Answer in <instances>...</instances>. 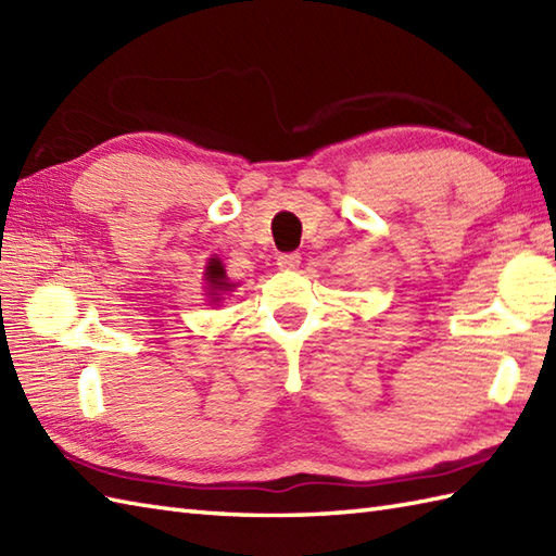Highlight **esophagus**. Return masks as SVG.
<instances>
[{"instance_id":"1","label":"esophagus","mask_w":556,"mask_h":556,"mask_svg":"<svg viewBox=\"0 0 556 556\" xmlns=\"http://www.w3.org/2000/svg\"><path fill=\"white\" fill-rule=\"evenodd\" d=\"M277 265H279V269H296L301 265V255L299 253H281V255H277Z\"/></svg>"}]
</instances>
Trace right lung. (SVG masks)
Here are the masks:
<instances>
[{"instance_id":"add662e5","label":"right lung","mask_w":556,"mask_h":556,"mask_svg":"<svg viewBox=\"0 0 556 556\" xmlns=\"http://www.w3.org/2000/svg\"><path fill=\"white\" fill-rule=\"evenodd\" d=\"M205 281H207V293L212 301H219V296L224 291H231L233 285L227 281V271H224V265L219 257H210V263L205 267Z\"/></svg>"}]
</instances>
